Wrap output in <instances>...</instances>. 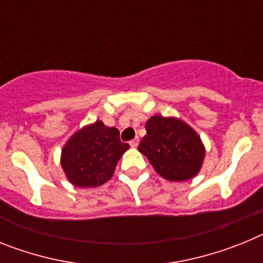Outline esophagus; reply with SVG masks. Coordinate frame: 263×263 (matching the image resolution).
<instances>
[{
  "label": "esophagus",
  "mask_w": 263,
  "mask_h": 263,
  "mask_svg": "<svg viewBox=\"0 0 263 263\" xmlns=\"http://www.w3.org/2000/svg\"><path fill=\"white\" fill-rule=\"evenodd\" d=\"M129 143H130V146H132V147H137V146H138V143H139V139L134 138V139H132Z\"/></svg>",
  "instance_id": "1"
}]
</instances>
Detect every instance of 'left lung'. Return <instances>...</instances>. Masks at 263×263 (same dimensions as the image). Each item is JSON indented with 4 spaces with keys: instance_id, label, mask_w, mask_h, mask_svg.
<instances>
[{
    "instance_id": "left-lung-1",
    "label": "left lung",
    "mask_w": 263,
    "mask_h": 263,
    "mask_svg": "<svg viewBox=\"0 0 263 263\" xmlns=\"http://www.w3.org/2000/svg\"><path fill=\"white\" fill-rule=\"evenodd\" d=\"M154 170L170 182H184L199 174L205 148L199 134L184 121L153 116L138 146Z\"/></svg>"
}]
</instances>
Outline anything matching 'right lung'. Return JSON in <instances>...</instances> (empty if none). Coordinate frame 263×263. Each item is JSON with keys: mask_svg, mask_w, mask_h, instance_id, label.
<instances>
[{"mask_svg": "<svg viewBox=\"0 0 263 263\" xmlns=\"http://www.w3.org/2000/svg\"><path fill=\"white\" fill-rule=\"evenodd\" d=\"M129 148L121 142L120 132L103 121L78 130L62 150V163L69 183L89 188L104 184L113 176L120 158Z\"/></svg>", "mask_w": 263, "mask_h": 263, "instance_id": "1", "label": "right lung"}]
</instances>
